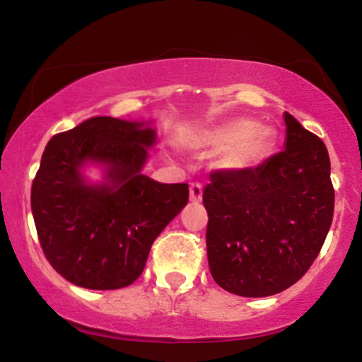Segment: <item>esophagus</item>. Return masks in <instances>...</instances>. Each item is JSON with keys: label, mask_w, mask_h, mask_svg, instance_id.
Returning <instances> with one entry per match:
<instances>
[{"label": "esophagus", "mask_w": 362, "mask_h": 362, "mask_svg": "<svg viewBox=\"0 0 362 362\" xmlns=\"http://www.w3.org/2000/svg\"><path fill=\"white\" fill-rule=\"evenodd\" d=\"M190 201L192 202H201L202 201V185L197 184V182H194V184H190Z\"/></svg>", "instance_id": "34e87169"}]
</instances>
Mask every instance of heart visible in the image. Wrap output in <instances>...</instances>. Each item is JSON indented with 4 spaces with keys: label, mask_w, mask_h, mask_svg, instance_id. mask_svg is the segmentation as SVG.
Listing matches in <instances>:
<instances>
[{
    "label": "heart",
    "mask_w": 362,
    "mask_h": 362,
    "mask_svg": "<svg viewBox=\"0 0 362 362\" xmlns=\"http://www.w3.org/2000/svg\"><path fill=\"white\" fill-rule=\"evenodd\" d=\"M194 144L223 151L219 158L221 167L245 172L264 160L269 139L255 120L236 119L204 131L194 139Z\"/></svg>",
    "instance_id": "b5f03b06"
}]
</instances>
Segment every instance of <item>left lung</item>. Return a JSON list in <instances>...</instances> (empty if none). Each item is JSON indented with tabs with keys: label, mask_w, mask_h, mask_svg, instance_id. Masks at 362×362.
Returning a JSON list of instances; mask_svg holds the SVG:
<instances>
[{
	"label": "left lung",
	"mask_w": 362,
	"mask_h": 362,
	"mask_svg": "<svg viewBox=\"0 0 362 362\" xmlns=\"http://www.w3.org/2000/svg\"><path fill=\"white\" fill-rule=\"evenodd\" d=\"M284 120L282 151L257 168L211 173L202 194L211 276L238 296H272L300 281L334 218L327 146L288 112Z\"/></svg>",
	"instance_id": "left-lung-1"
}]
</instances>
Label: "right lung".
<instances>
[{
	"mask_svg": "<svg viewBox=\"0 0 362 362\" xmlns=\"http://www.w3.org/2000/svg\"><path fill=\"white\" fill-rule=\"evenodd\" d=\"M156 136L143 122L93 117L52 136L32 182V214L45 259L86 289H120L143 274L151 245L189 202L187 184L143 175ZM86 160L107 165L109 185L84 184Z\"/></svg>",
	"mask_w": 362,
	"mask_h": 362,
	"instance_id": "obj_1",
	"label": "right lung"
}]
</instances>
